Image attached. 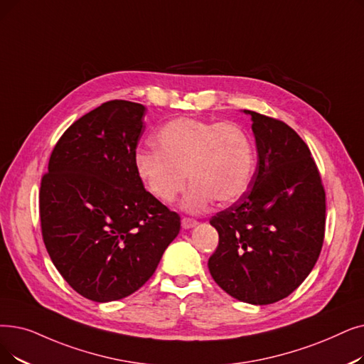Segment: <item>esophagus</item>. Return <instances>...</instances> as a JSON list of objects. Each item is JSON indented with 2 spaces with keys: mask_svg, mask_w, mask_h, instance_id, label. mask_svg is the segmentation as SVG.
<instances>
[{
  "mask_svg": "<svg viewBox=\"0 0 364 364\" xmlns=\"http://www.w3.org/2000/svg\"><path fill=\"white\" fill-rule=\"evenodd\" d=\"M196 225H198V221H196L195 218H187V217H184V218L181 220L183 229H192V228H195Z\"/></svg>",
  "mask_w": 364,
  "mask_h": 364,
  "instance_id": "obj_1",
  "label": "esophagus"
}]
</instances>
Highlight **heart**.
<instances>
[{
	"label": "heart",
	"mask_w": 364,
	"mask_h": 364,
	"mask_svg": "<svg viewBox=\"0 0 364 364\" xmlns=\"http://www.w3.org/2000/svg\"><path fill=\"white\" fill-rule=\"evenodd\" d=\"M154 150L135 154V171L146 191L171 203L192 183L183 199L186 211H202L215 199L228 205L240 199L255 172V147L235 123L195 117L168 122L153 136Z\"/></svg>",
	"instance_id": "1"
}]
</instances>
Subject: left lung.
<instances>
[{
    "label": "left lung",
    "instance_id": "1",
    "mask_svg": "<svg viewBox=\"0 0 364 364\" xmlns=\"http://www.w3.org/2000/svg\"><path fill=\"white\" fill-rule=\"evenodd\" d=\"M244 113L252 122L257 168L248 191L210 220L218 247L208 269L232 297L269 305L291 294L317 263L326 193L308 146L289 124Z\"/></svg>",
    "mask_w": 364,
    "mask_h": 364
}]
</instances>
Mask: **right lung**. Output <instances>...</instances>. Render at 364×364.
I'll use <instances>...</instances> for the list:
<instances>
[{"label":"right lung","mask_w":364,"mask_h":364,"mask_svg":"<svg viewBox=\"0 0 364 364\" xmlns=\"http://www.w3.org/2000/svg\"><path fill=\"white\" fill-rule=\"evenodd\" d=\"M146 107L114 100L74 122L55 146L40 187L47 252L70 286L113 302L150 279L180 232L135 171Z\"/></svg>","instance_id":"1"}]
</instances>
